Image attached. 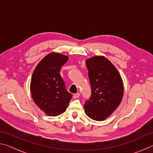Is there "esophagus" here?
<instances>
[{"label":"esophagus","mask_w":153,"mask_h":153,"mask_svg":"<svg viewBox=\"0 0 153 153\" xmlns=\"http://www.w3.org/2000/svg\"><path fill=\"white\" fill-rule=\"evenodd\" d=\"M79 96H80L79 93H76V94H74L73 95V98H77L79 97Z\"/></svg>","instance_id":"obj_1"}]
</instances>
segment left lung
<instances>
[{"label":"left lung","mask_w":153,"mask_h":153,"mask_svg":"<svg viewBox=\"0 0 153 153\" xmlns=\"http://www.w3.org/2000/svg\"><path fill=\"white\" fill-rule=\"evenodd\" d=\"M86 65L91 96L85 102V113L92 120L102 121L112 114L122 100V79L115 67L104 56L87 59Z\"/></svg>","instance_id":"left-lung-1"}]
</instances>
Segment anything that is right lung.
<instances>
[{"mask_svg":"<svg viewBox=\"0 0 153 153\" xmlns=\"http://www.w3.org/2000/svg\"><path fill=\"white\" fill-rule=\"evenodd\" d=\"M68 56L52 53L42 59L33 72L30 90L36 105L46 115L57 116L65 111L72 94L60 75Z\"/></svg>","mask_w":153,"mask_h":153,"instance_id":"add662e5","label":"right lung"}]
</instances>
